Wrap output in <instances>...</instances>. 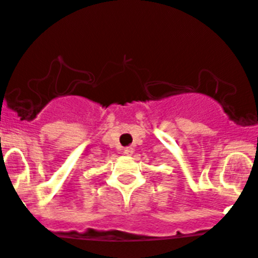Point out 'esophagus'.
I'll return each instance as SVG.
<instances>
[{
	"mask_svg": "<svg viewBox=\"0 0 258 258\" xmlns=\"http://www.w3.org/2000/svg\"><path fill=\"white\" fill-rule=\"evenodd\" d=\"M133 152H134V150L132 149V147H125V149H124V154L127 155V156H131Z\"/></svg>",
	"mask_w": 258,
	"mask_h": 258,
	"instance_id": "1",
	"label": "esophagus"
}]
</instances>
